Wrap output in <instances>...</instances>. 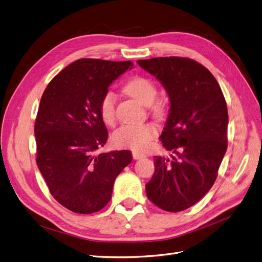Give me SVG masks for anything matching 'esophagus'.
<instances>
[{
  "mask_svg": "<svg viewBox=\"0 0 262 262\" xmlns=\"http://www.w3.org/2000/svg\"><path fill=\"white\" fill-rule=\"evenodd\" d=\"M132 156L134 160H141V158H144L146 155L143 153H140V152H133Z\"/></svg>",
  "mask_w": 262,
  "mask_h": 262,
  "instance_id": "obj_1",
  "label": "esophagus"
}]
</instances>
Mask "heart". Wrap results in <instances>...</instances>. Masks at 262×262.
<instances>
[{
    "label": "heart",
    "instance_id": "heart-1",
    "mask_svg": "<svg viewBox=\"0 0 262 262\" xmlns=\"http://www.w3.org/2000/svg\"><path fill=\"white\" fill-rule=\"evenodd\" d=\"M124 92L144 106H150L154 102L157 89L155 84L144 76H134L125 83ZM153 114L156 117L165 115V107L160 104L153 106ZM99 115L101 120L108 125H113L116 120V95L106 92L99 101ZM156 130L152 124L123 125L113 134V143L120 148L132 150H144L149 141L154 137Z\"/></svg>",
    "mask_w": 262,
    "mask_h": 262
}]
</instances>
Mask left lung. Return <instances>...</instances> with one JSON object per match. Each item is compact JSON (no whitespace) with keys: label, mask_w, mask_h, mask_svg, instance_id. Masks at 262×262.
Returning <instances> with one entry per match:
<instances>
[{"label":"left lung","mask_w":262,"mask_h":262,"mask_svg":"<svg viewBox=\"0 0 262 262\" xmlns=\"http://www.w3.org/2000/svg\"><path fill=\"white\" fill-rule=\"evenodd\" d=\"M168 94L170 108L161 136L176 156L154 157V175L146 195L158 208L179 212L208 193L227 148V106L210 71L188 58L139 60Z\"/></svg>","instance_id":"8db88e82"}]
</instances>
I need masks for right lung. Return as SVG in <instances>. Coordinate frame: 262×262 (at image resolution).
<instances>
[{"label": "right lung", "instance_id": "add662e5", "mask_svg": "<svg viewBox=\"0 0 262 262\" xmlns=\"http://www.w3.org/2000/svg\"><path fill=\"white\" fill-rule=\"evenodd\" d=\"M132 67L131 61L80 59L42 94L35 122L36 162L50 193L70 211L91 214L104 208L117 176L132 161L126 149L96 153L108 139L100 98Z\"/></svg>", "mask_w": 262, "mask_h": 262}]
</instances>
